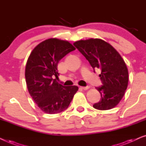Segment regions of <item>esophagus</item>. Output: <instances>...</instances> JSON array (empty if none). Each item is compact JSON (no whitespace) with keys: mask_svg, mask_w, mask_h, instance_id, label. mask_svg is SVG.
<instances>
[{"mask_svg":"<svg viewBox=\"0 0 146 146\" xmlns=\"http://www.w3.org/2000/svg\"><path fill=\"white\" fill-rule=\"evenodd\" d=\"M80 88L82 89V90H86L89 89V86H80Z\"/></svg>","mask_w":146,"mask_h":146,"instance_id":"34e87169","label":"esophagus"}]
</instances>
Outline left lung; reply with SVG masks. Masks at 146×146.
Returning <instances> with one entry per match:
<instances>
[{"label":"left lung","instance_id":"obj_1","mask_svg":"<svg viewBox=\"0 0 146 146\" xmlns=\"http://www.w3.org/2000/svg\"><path fill=\"white\" fill-rule=\"evenodd\" d=\"M74 45L84 56L94 70L99 69L102 86L96 87L101 100L93 107L107 110L116 106L128 84V70L124 60L111 44L99 38L81 40Z\"/></svg>","mask_w":146,"mask_h":146}]
</instances>
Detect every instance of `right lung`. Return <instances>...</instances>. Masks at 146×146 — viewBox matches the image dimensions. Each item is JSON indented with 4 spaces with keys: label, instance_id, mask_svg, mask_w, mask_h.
<instances>
[{
    "label": "right lung",
    "instance_id": "add662e5",
    "mask_svg": "<svg viewBox=\"0 0 146 146\" xmlns=\"http://www.w3.org/2000/svg\"><path fill=\"white\" fill-rule=\"evenodd\" d=\"M76 48L68 41L49 38L31 52L25 68L29 92L38 107L48 114L66 110L78 90L76 86H64L54 79L58 77V64Z\"/></svg>",
    "mask_w": 146,
    "mask_h": 146
}]
</instances>
